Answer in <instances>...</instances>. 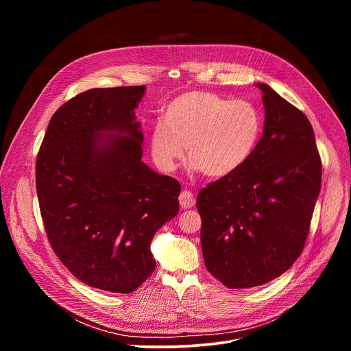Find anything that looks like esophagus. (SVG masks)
<instances>
[{"instance_id": "34e87169", "label": "esophagus", "mask_w": 351, "mask_h": 351, "mask_svg": "<svg viewBox=\"0 0 351 351\" xmlns=\"http://www.w3.org/2000/svg\"><path fill=\"white\" fill-rule=\"evenodd\" d=\"M179 204L182 208H191L195 204V197L190 190H183L179 195Z\"/></svg>"}]
</instances>
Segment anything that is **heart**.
<instances>
[{"mask_svg":"<svg viewBox=\"0 0 351 351\" xmlns=\"http://www.w3.org/2000/svg\"><path fill=\"white\" fill-rule=\"evenodd\" d=\"M261 130V115L252 103L189 91L169 103L162 122L153 126L149 143L156 162L167 172L175 169L186 145L193 168L223 178L253 154Z\"/></svg>","mask_w":351,"mask_h":351,"instance_id":"obj_1","label":"heart"}]
</instances>
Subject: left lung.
Instances as JSON below:
<instances>
[{
	"mask_svg": "<svg viewBox=\"0 0 351 351\" xmlns=\"http://www.w3.org/2000/svg\"><path fill=\"white\" fill-rule=\"evenodd\" d=\"M264 134L236 172L202 189V248L208 272L230 289L261 286L303 253L321 190L322 162L307 117L257 84Z\"/></svg>",
	"mask_w": 351,
	"mask_h": 351,
	"instance_id": "left-lung-1",
	"label": "left lung"
}]
</instances>
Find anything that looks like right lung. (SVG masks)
Segmentation results:
<instances>
[{
  "label": "right lung",
  "mask_w": 351,
  "mask_h": 351,
  "mask_svg": "<svg viewBox=\"0 0 351 351\" xmlns=\"http://www.w3.org/2000/svg\"><path fill=\"white\" fill-rule=\"evenodd\" d=\"M144 90L75 95L49 119L36 160L40 214L54 253L75 278L112 293H132L154 272L149 244L179 211L180 183L141 161L134 108Z\"/></svg>",
  "instance_id": "add662e5"
}]
</instances>
